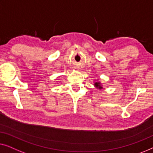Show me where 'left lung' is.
Segmentation results:
<instances>
[{
    "label": "left lung",
    "instance_id": "8db88e82",
    "mask_svg": "<svg viewBox=\"0 0 153 153\" xmlns=\"http://www.w3.org/2000/svg\"><path fill=\"white\" fill-rule=\"evenodd\" d=\"M95 85H96V87H97L98 88H99V89H100V88H102V87H101V86L100 85V83H99V82L95 83Z\"/></svg>",
    "mask_w": 153,
    "mask_h": 153
}]
</instances>
